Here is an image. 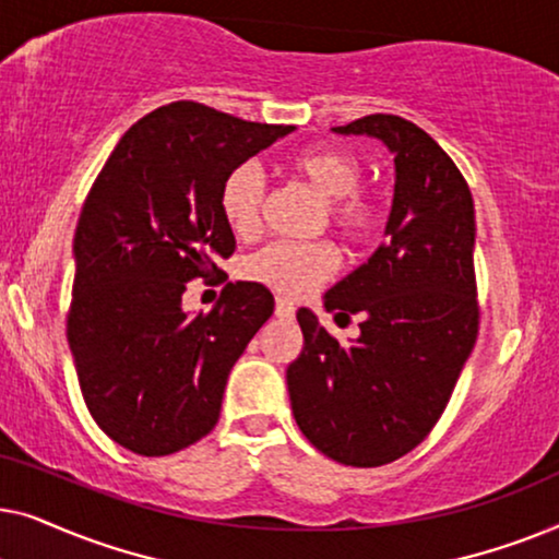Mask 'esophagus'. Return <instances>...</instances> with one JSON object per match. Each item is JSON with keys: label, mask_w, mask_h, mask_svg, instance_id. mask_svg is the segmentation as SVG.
I'll use <instances>...</instances> for the list:
<instances>
[{"label": "esophagus", "mask_w": 559, "mask_h": 559, "mask_svg": "<svg viewBox=\"0 0 559 559\" xmlns=\"http://www.w3.org/2000/svg\"><path fill=\"white\" fill-rule=\"evenodd\" d=\"M274 316L282 320H289L295 316V305L285 300V297H277V302H274Z\"/></svg>", "instance_id": "obj_1"}]
</instances>
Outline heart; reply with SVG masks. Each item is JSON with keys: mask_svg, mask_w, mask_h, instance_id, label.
<instances>
[{"mask_svg": "<svg viewBox=\"0 0 559 559\" xmlns=\"http://www.w3.org/2000/svg\"><path fill=\"white\" fill-rule=\"evenodd\" d=\"M297 178L325 201V216L346 241L364 243L384 226L381 195L358 190L361 163L354 152L341 147H308L295 152L287 163ZM264 201V182L251 165L226 175L218 193V209L234 236L247 239L259 228ZM338 257L331 243H285L274 241L243 262V274L262 282L280 295H302L331 277Z\"/></svg>", "mask_w": 559, "mask_h": 559, "instance_id": "heart-1", "label": "heart"}]
</instances>
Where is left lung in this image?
Masks as SVG:
<instances>
[{
    "mask_svg": "<svg viewBox=\"0 0 559 559\" xmlns=\"http://www.w3.org/2000/svg\"><path fill=\"white\" fill-rule=\"evenodd\" d=\"M333 132L373 136L394 155L386 243L323 297L328 312L361 316L356 341L343 346L297 310L305 346L287 392L320 453L373 468L425 440L476 343V213L453 159L412 121L371 114Z\"/></svg>",
    "mask_w": 559,
    "mask_h": 559,
    "instance_id": "left-lung-1",
    "label": "left lung"
}]
</instances>
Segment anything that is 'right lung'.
<instances>
[{"mask_svg":"<svg viewBox=\"0 0 559 559\" xmlns=\"http://www.w3.org/2000/svg\"><path fill=\"white\" fill-rule=\"evenodd\" d=\"M289 132L195 102L159 106L129 127L88 190L68 346L91 417L121 448L170 455L216 427L228 373L274 297L228 282L209 316H190L182 293L236 249L218 209L226 175Z\"/></svg>","mask_w":559,"mask_h":559,"instance_id":"add662e5","label":"right lung"}]
</instances>
